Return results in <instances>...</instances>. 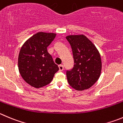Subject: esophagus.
<instances>
[{"mask_svg":"<svg viewBox=\"0 0 123 123\" xmlns=\"http://www.w3.org/2000/svg\"><path fill=\"white\" fill-rule=\"evenodd\" d=\"M64 70V66L63 65H59V72H62Z\"/></svg>","mask_w":123,"mask_h":123,"instance_id":"1","label":"esophagus"}]
</instances>
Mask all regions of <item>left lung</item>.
Returning a JSON list of instances; mask_svg holds the SVG:
<instances>
[{
    "label": "left lung",
    "mask_w": 123,
    "mask_h": 123,
    "mask_svg": "<svg viewBox=\"0 0 123 123\" xmlns=\"http://www.w3.org/2000/svg\"><path fill=\"white\" fill-rule=\"evenodd\" d=\"M66 39L71 45L74 59L73 68L66 73L68 84L76 90L89 89L100 76L102 69L100 54L85 35H69Z\"/></svg>",
    "instance_id": "obj_1"
}]
</instances>
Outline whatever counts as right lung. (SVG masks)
I'll return each instance as SVG.
<instances>
[{"label": "right lung", "instance_id": "right-lung-1", "mask_svg": "<svg viewBox=\"0 0 123 123\" xmlns=\"http://www.w3.org/2000/svg\"><path fill=\"white\" fill-rule=\"evenodd\" d=\"M53 33L38 32L25 41L18 57L19 73L25 82L41 88L52 81L59 67L47 51L48 46L56 37Z\"/></svg>", "mask_w": 123, "mask_h": 123}]
</instances>
